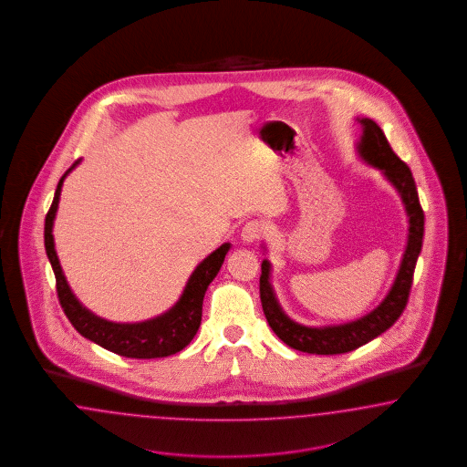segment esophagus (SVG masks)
Wrapping results in <instances>:
<instances>
[{
    "label": "esophagus",
    "mask_w": 467,
    "mask_h": 467,
    "mask_svg": "<svg viewBox=\"0 0 467 467\" xmlns=\"http://www.w3.org/2000/svg\"><path fill=\"white\" fill-rule=\"evenodd\" d=\"M262 233H264V226L258 221H250L241 229V241L244 244H252L262 236Z\"/></svg>",
    "instance_id": "obj_1"
}]
</instances>
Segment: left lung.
<instances>
[{"label": "left lung", "instance_id": "8db88e82", "mask_svg": "<svg viewBox=\"0 0 467 467\" xmlns=\"http://www.w3.org/2000/svg\"><path fill=\"white\" fill-rule=\"evenodd\" d=\"M361 125V137L356 141V154L396 188L408 215V241L402 254L396 279L380 305L373 310L344 324L336 326H303L293 320L283 310L272 285V264L267 258L262 262L260 275V299L265 318L275 336L289 348L308 354H344L365 346L379 337L387 328L394 326L408 305L412 274L421 254L424 234V213L418 190L410 168L396 156L390 143L385 139L382 128L369 118H356ZM264 252L267 246L262 243Z\"/></svg>", "mask_w": 467, "mask_h": 467}]
</instances>
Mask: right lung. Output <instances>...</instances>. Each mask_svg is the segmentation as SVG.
<instances>
[{"label": "right lung", "instance_id": "add662e5", "mask_svg": "<svg viewBox=\"0 0 467 467\" xmlns=\"http://www.w3.org/2000/svg\"><path fill=\"white\" fill-rule=\"evenodd\" d=\"M80 161L82 159L73 162L70 170L61 176L44 224V246L57 277V297L61 308L80 336L96 342L111 353L135 359H152L180 353L197 334L202 322V305L205 291L223 267L227 252L231 250V243L221 244L215 252L198 264L184 284L182 296L178 297V301L170 310L143 322H111L98 317L73 295L65 272L61 269L53 236L63 182L80 164Z\"/></svg>", "mask_w": 467, "mask_h": 467}]
</instances>
